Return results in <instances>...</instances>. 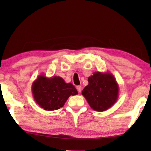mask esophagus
Here are the masks:
<instances>
[{"label": "esophagus", "mask_w": 151, "mask_h": 151, "mask_svg": "<svg viewBox=\"0 0 151 151\" xmlns=\"http://www.w3.org/2000/svg\"><path fill=\"white\" fill-rule=\"evenodd\" d=\"M76 89H77V90H78V91L79 93L81 92V91H82V87H81V86H76Z\"/></svg>", "instance_id": "1"}]
</instances>
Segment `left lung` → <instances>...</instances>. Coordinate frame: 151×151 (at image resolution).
<instances>
[{
  "mask_svg": "<svg viewBox=\"0 0 151 151\" xmlns=\"http://www.w3.org/2000/svg\"><path fill=\"white\" fill-rule=\"evenodd\" d=\"M88 82L82 95L93 110L104 111L116 102L119 97V85L111 73L95 72L88 78Z\"/></svg>",
  "mask_w": 151,
  "mask_h": 151,
  "instance_id": "1",
  "label": "left lung"
}]
</instances>
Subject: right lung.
Instances as JSON below:
<instances>
[{
  "label": "right lung",
  "instance_id": "obj_1",
  "mask_svg": "<svg viewBox=\"0 0 151 151\" xmlns=\"http://www.w3.org/2000/svg\"><path fill=\"white\" fill-rule=\"evenodd\" d=\"M32 92L36 103L47 111L58 110L70 95L78 94L75 86L71 83H66L60 76L47 78L43 75L33 82Z\"/></svg>",
  "mask_w": 151,
  "mask_h": 151
}]
</instances>
